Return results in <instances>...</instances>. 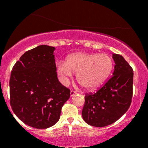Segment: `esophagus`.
<instances>
[{
  "instance_id": "1",
  "label": "esophagus",
  "mask_w": 148,
  "mask_h": 148,
  "mask_svg": "<svg viewBox=\"0 0 148 148\" xmlns=\"http://www.w3.org/2000/svg\"><path fill=\"white\" fill-rule=\"evenodd\" d=\"M76 94V92L75 90H72L70 92V95L71 97H73L74 95H75Z\"/></svg>"
}]
</instances>
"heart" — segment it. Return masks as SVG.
Masks as SVG:
<instances>
[{
    "instance_id": "heart-1",
    "label": "heart",
    "mask_w": 148,
    "mask_h": 148,
    "mask_svg": "<svg viewBox=\"0 0 148 148\" xmlns=\"http://www.w3.org/2000/svg\"><path fill=\"white\" fill-rule=\"evenodd\" d=\"M113 61L106 54L76 53L67 58L66 62L58 63L60 74L71 76L76 73V80L86 90H94L101 86L111 74Z\"/></svg>"
}]
</instances>
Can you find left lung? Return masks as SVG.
<instances>
[{
	"mask_svg": "<svg viewBox=\"0 0 148 148\" xmlns=\"http://www.w3.org/2000/svg\"><path fill=\"white\" fill-rule=\"evenodd\" d=\"M113 76L95 92L85 95L82 117L91 126L111 125L126 113L132 103L133 69L121 55L113 54Z\"/></svg>",
	"mask_w": 148,
	"mask_h": 148,
	"instance_id": "1",
	"label": "left lung"
}]
</instances>
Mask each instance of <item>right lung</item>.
<instances>
[{"label":"right lung","mask_w":148,"mask_h":148,"mask_svg":"<svg viewBox=\"0 0 148 148\" xmlns=\"http://www.w3.org/2000/svg\"><path fill=\"white\" fill-rule=\"evenodd\" d=\"M54 50L40 45L25 52L11 72L12 109L23 123L36 129L55 125L70 97V90L57 77Z\"/></svg>","instance_id":"add662e5"}]
</instances>
